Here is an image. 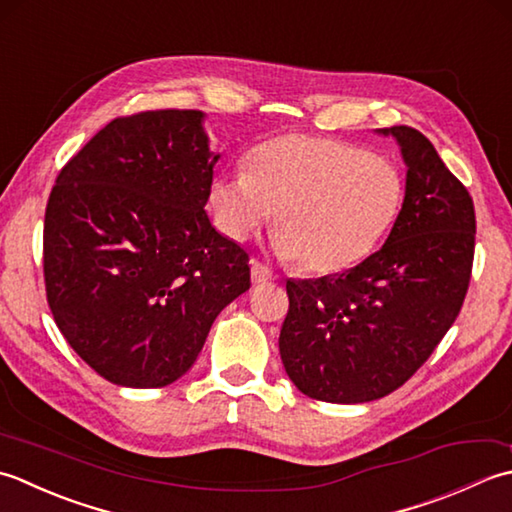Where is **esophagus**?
I'll return each instance as SVG.
<instances>
[{
  "label": "esophagus",
  "mask_w": 512,
  "mask_h": 512,
  "mask_svg": "<svg viewBox=\"0 0 512 512\" xmlns=\"http://www.w3.org/2000/svg\"><path fill=\"white\" fill-rule=\"evenodd\" d=\"M276 274L271 271L267 265L258 263V260H252V283L254 285H267V283H274Z\"/></svg>",
  "instance_id": "obj_1"
}]
</instances>
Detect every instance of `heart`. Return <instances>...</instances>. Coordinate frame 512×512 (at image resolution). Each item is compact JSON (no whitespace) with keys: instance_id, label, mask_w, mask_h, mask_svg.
Returning <instances> with one entry per match:
<instances>
[{"instance_id":"obj_1","label":"heart","mask_w":512,"mask_h":512,"mask_svg":"<svg viewBox=\"0 0 512 512\" xmlns=\"http://www.w3.org/2000/svg\"><path fill=\"white\" fill-rule=\"evenodd\" d=\"M402 176L391 161L314 134H285L249 156L247 170L216 176L210 205L236 243L271 221L276 254L314 274H336L367 258L402 207Z\"/></svg>"}]
</instances>
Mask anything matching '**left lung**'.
I'll list each match as a JSON object with an SVG mask.
<instances>
[{"label":"left lung","instance_id":"1","mask_svg":"<svg viewBox=\"0 0 512 512\" xmlns=\"http://www.w3.org/2000/svg\"><path fill=\"white\" fill-rule=\"evenodd\" d=\"M404 201L378 252L344 274L287 280L278 347L300 393L331 404L380 400L422 367L451 329L471 283L475 210L433 143L406 125Z\"/></svg>","mask_w":512,"mask_h":512}]
</instances>
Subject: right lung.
<instances>
[{
  "label": "right lung",
  "mask_w": 512,
  "mask_h": 512,
  "mask_svg": "<svg viewBox=\"0 0 512 512\" xmlns=\"http://www.w3.org/2000/svg\"><path fill=\"white\" fill-rule=\"evenodd\" d=\"M201 110L114 119L72 156L44 223L48 305L77 356L119 387H168L249 289V256L205 212Z\"/></svg>",
  "instance_id": "add662e5"
}]
</instances>
